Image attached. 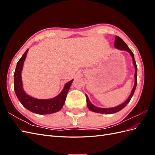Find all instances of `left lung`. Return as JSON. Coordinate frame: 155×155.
I'll return each instance as SVG.
<instances>
[{
	"instance_id": "8db88e82",
	"label": "left lung",
	"mask_w": 155,
	"mask_h": 155,
	"mask_svg": "<svg viewBox=\"0 0 155 155\" xmlns=\"http://www.w3.org/2000/svg\"><path fill=\"white\" fill-rule=\"evenodd\" d=\"M114 46H115V47L116 48L120 49V50H125L127 51H128V52L130 54L131 57H132L134 66L135 67V74H134L135 82H134V87L133 88L132 91H131V93H130V96L127 98V100L124 103H123L122 104H121L120 105H118V106H117L116 107L109 108V109H106V108H100V107H96L94 105H93L91 103L90 100H89L88 96L86 95L87 104L88 108L91 110H92L93 112H97V113L107 114H113V113H115V112H118L120 110L124 109V108L127 105L128 103L131 100V97H132V96H133L134 93V91H135L136 87H137V64H136V62H135V59H134V54L133 53V51L129 49V48L128 47V46L127 45V44L118 36H116L115 37Z\"/></svg>"
}]
</instances>
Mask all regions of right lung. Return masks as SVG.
Here are the masks:
<instances>
[{
  "mask_svg": "<svg viewBox=\"0 0 155 155\" xmlns=\"http://www.w3.org/2000/svg\"><path fill=\"white\" fill-rule=\"evenodd\" d=\"M28 51V49L26 50L18 61L14 73V90L18 100L26 109L38 114H48L60 110L66 100L68 91L73 80L68 82L62 92L52 99L39 100L27 95L22 88L21 71Z\"/></svg>",
  "mask_w": 155,
  "mask_h": 155,
  "instance_id": "right-lung-1",
  "label": "right lung"
}]
</instances>
